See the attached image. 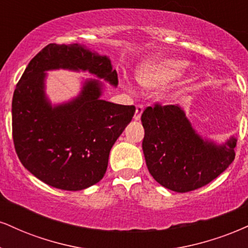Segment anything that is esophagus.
Listing matches in <instances>:
<instances>
[{"mask_svg":"<svg viewBox=\"0 0 248 248\" xmlns=\"http://www.w3.org/2000/svg\"><path fill=\"white\" fill-rule=\"evenodd\" d=\"M143 109H144V106L143 105H137L136 106V111H135V114H134V120H140V118H141V114L143 112Z\"/></svg>","mask_w":248,"mask_h":248,"instance_id":"obj_1","label":"esophagus"}]
</instances>
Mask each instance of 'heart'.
<instances>
[{"label": "heart", "instance_id": "heart-1", "mask_svg": "<svg viewBox=\"0 0 248 248\" xmlns=\"http://www.w3.org/2000/svg\"><path fill=\"white\" fill-rule=\"evenodd\" d=\"M186 67V62L175 59H164L149 61L139 68L136 71V79L140 84L145 88H158L166 83L174 79ZM186 83H183L178 88L173 89L168 93L169 98H177L180 94L183 86Z\"/></svg>", "mask_w": 248, "mask_h": 248}]
</instances>
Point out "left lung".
I'll list each match as a JSON object with an SVG mask.
<instances>
[{
	"mask_svg": "<svg viewBox=\"0 0 248 248\" xmlns=\"http://www.w3.org/2000/svg\"><path fill=\"white\" fill-rule=\"evenodd\" d=\"M143 154L150 174L165 188L186 193L205 186L234 159L237 140L224 144L203 140L180 106L156 103L142 113Z\"/></svg>",
	"mask_w": 248,
	"mask_h": 248,
	"instance_id": "left-lung-1",
	"label": "left lung"
}]
</instances>
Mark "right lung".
Masks as SVG:
<instances>
[{"label":"right lung","instance_id":"right-lung-1","mask_svg":"<svg viewBox=\"0 0 248 248\" xmlns=\"http://www.w3.org/2000/svg\"><path fill=\"white\" fill-rule=\"evenodd\" d=\"M88 70L112 85L118 74L107 56L78 44H49L30 61L13 97V139L24 168L43 183L82 190L105 174L109 151L132 121L135 106L100 99L103 84L86 80L78 97L52 107L45 71Z\"/></svg>","mask_w":248,"mask_h":248}]
</instances>
